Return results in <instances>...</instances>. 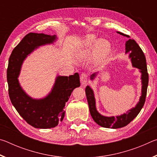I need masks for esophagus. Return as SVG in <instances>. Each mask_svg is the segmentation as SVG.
<instances>
[{"mask_svg": "<svg viewBox=\"0 0 157 157\" xmlns=\"http://www.w3.org/2000/svg\"><path fill=\"white\" fill-rule=\"evenodd\" d=\"M87 78H88V75H87V74L84 73H82L81 74V76H80V82H81V84L82 85H84L86 84L87 82Z\"/></svg>", "mask_w": 157, "mask_h": 157, "instance_id": "obj_1", "label": "esophagus"}]
</instances>
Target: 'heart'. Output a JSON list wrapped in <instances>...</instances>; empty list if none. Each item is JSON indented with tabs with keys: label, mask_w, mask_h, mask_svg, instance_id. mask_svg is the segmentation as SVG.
Segmentation results:
<instances>
[{
	"label": "heart",
	"mask_w": 157,
	"mask_h": 157,
	"mask_svg": "<svg viewBox=\"0 0 157 157\" xmlns=\"http://www.w3.org/2000/svg\"><path fill=\"white\" fill-rule=\"evenodd\" d=\"M85 50L91 55H96L95 63L96 65H100L107 59L109 54L111 46L105 39L96 40V36L94 34H89L85 39Z\"/></svg>",
	"instance_id": "heart-1"
}]
</instances>
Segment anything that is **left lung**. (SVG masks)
<instances>
[{"mask_svg": "<svg viewBox=\"0 0 157 157\" xmlns=\"http://www.w3.org/2000/svg\"><path fill=\"white\" fill-rule=\"evenodd\" d=\"M121 35L129 37V36L124 34L120 32H117ZM126 53H129V57L132 61V66L134 67L138 68L141 73V82H142V90H141V96L140 98L139 102L134 108L127 111L126 113L118 116H111L107 117L101 115L98 113L95 107V100L94 97V94L91 87L87 86L85 89L86 95L88 101L90 113L92 116L93 119L100 126L105 127V128L117 129L121 128L128 124L130 122L134 120L136 118L138 114L141 110L143 105L145 102V98L147 95V89L148 86L149 76L147 73V63H146V59L144 53L140 48L138 44L134 39H129L125 44ZM96 76V73L91 75V79H94Z\"/></svg>", "mask_w": 157, "mask_h": 157, "instance_id": "8db88e82", "label": "left lung"}]
</instances>
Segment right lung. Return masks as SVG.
Segmentation results:
<instances>
[{"label":"right lung","mask_w":157,"mask_h":157,"mask_svg":"<svg viewBox=\"0 0 157 157\" xmlns=\"http://www.w3.org/2000/svg\"><path fill=\"white\" fill-rule=\"evenodd\" d=\"M55 35L30 33L12 50L7 70L10 100L20 116L35 128L49 129L56 127L65 115L66 102L74 89L80 86L79 75L57 76L51 92L42 99H33L25 94L18 80L23 61L40 46L52 44Z\"/></svg>","instance_id":"1"}]
</instances>
